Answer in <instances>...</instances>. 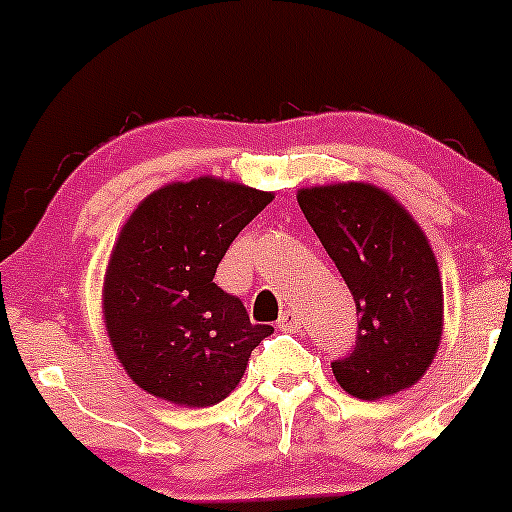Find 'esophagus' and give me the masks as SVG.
Masks as SVG:
<instances>
[{
  "label": "esophagus",
  "instance_id": "1",
  "mask_svg": "<svg viewBox=\"0 0 512 512\" xmlns=\"http://www.w3.org/2000/svg\"><path fill=\"white\" fill-rule=\"evenodd\" d=\"M277 324H280L282 332H297L299 324H302V319H299L297 312H292V309H287V312L282 314L280 322H277Z\"/></svg>",
  "mask_w": 512,
  "mask_h": 512
}]
</instances>
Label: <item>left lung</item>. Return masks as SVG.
Segmentation results:
<instances>
[{"label": "left lung", "mask_w": 512, "mask_h": 512, "mask_svg": "<svg viewBox=\"0 0 512 512\" xmlns=\"http://www.w3.org/2000/svg\"><path fill=\"white\" fill-rule=\"evenodd\" d=\"M304 218L347 282L359 314L352 352L332 361L339 386L376 401L426 374L443 329V287L423 230L374 185L297 193Z\"/></svg>", "instance_id": "obj_1"}]
</instances>
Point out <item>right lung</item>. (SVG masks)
Masks as SVG:
<instances>
[{"label":"right lung","instance_id":"add662e5","mask_svg":"<svg viewBox=\"0 0 512 512\" xmlns=\"http://www.w3.org/2000/svg\"><path fill=\"white\" fill-rule=\"evenodd\" d=\"M272 193L198 178L148 195L123 225L103 282L113 352L148 394L213 406L245 374L272 327L213 282L240 230Z\"/></svg>","mask_w":512,"mask_h":512}]
</instances>
